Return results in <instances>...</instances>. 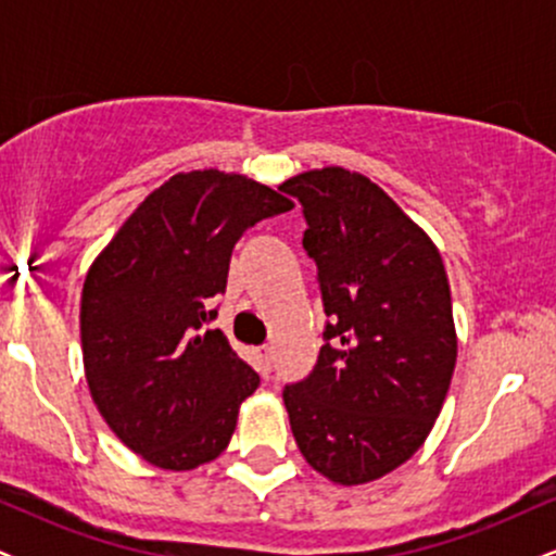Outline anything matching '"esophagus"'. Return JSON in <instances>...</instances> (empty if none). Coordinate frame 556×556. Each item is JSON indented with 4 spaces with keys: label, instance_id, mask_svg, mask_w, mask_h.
I'll list each match as a JSON object with an SVG mask.
<instances>
[{
    "label": "esophagus",
    "instance_id": "1",
    "mask_svg": "<svg viewBox=\"0 0 556 556\" xmlns=\"http://www.w3.org/2000/svg\"><path fill=\"white\" fill-rule=\"evenodd\" d=\"M271 353H274L271 344H264V348L258 350V366H261V371H264V374L271 371V363H274Z\"/></svg>",
    "mask_w": 556,
    "mask_h": 556
}]
</instances>
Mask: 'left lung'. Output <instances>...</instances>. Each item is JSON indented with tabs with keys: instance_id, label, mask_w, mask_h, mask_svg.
Wrapping results in <instances>:
<instances>
[{
	"instance_id": "obj_1",
	"label": "left lung",
	"mask_w": 556,
	"mask_h": 556,
	"mask_svg": "<svg viewBox=\"0 0 556 556\" xmlns=\"http://www.w3.org/2000/svg\"><path fill=\"white\" fill-rule=\"evenodd\" d=\"M279 190L303 206L329 316L314 371L282 392L292 437L311 468L358 486L410 460L439 418L457 361L450 282L429 235L358 172Z\"/></svg>"
}]
</instances>
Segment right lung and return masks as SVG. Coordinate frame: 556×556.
<instances>
[{
  "mask_svg": "<svg viewBox=\"0 0 556 556\" xmlns=\"http://www.w3.org/2000/svg\"><path fill=\"white\" fill-rule=\"evenodd\" d=\"M292 201L219 169L180 172L127 216L88 269L80 342L88 389L119 442L164 470L225 452L258 387L219 329L235 242Z\"/></svg>",
  "mask_w": 556,
  "mask_h": 556,
  "instance_id": "obj_1",
  "label": "right lung"
}]
</instances>
